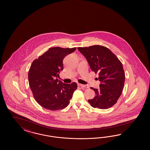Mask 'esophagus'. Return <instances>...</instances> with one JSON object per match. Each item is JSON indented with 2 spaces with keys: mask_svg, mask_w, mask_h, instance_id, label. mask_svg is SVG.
I'll use <instances>...</instances> for the list:
<instances>
[{
  "mask_svg": "<svg viewBox=\"0 0 150 150\" xmlns=\"http://www.w3.org/2000/svg\"><path fill=\"white\" fill-rule=\"evenodd\" d=\"M78 86L81 87L82 88H88L89 87L88 85H82L80 83H78Z\"/></svg>",
  "mask_w": 150,
  "mask_h": 150,
  "instance_id": "34e87169",
  "label": "esophagus"
}]
</instances>
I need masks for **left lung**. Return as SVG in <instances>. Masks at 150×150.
<instances>
[{
    "label": "left lung",
    "mask_w": 150,
    "mask_h": 150,
    "mask_svg": "<svg viewBox=\"0 0 150 150\" xmlns=\"http://www.w3.org/2000/svg\"><path fill=\"white\" fill-rule=\"evenodd\" d=\"M77 49L86 58L91 70L98 73L100 82L99 90L91 87L96 96L88 102L93 108H110L117 103L124 88L125 76L122 63L111 50L102 45Z\"/></svg>",
    "instance_id": "left-lung-1"
}]
</instances>
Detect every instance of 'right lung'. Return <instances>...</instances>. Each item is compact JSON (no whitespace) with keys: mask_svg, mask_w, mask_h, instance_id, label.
<instances>
[{"mask_svg":"<svg viewBox=\"0 0 150 150\" xmlns=\"http://www.w3.org/2000/svg\"><path fill=\"white\" fill-rule=\"evenodd\" d=\"M76 48L52 47L34 60L28 77L34 98L43 108L50 110L63 109L69 104L77 83H64L57 77L63 70V60Z\"/></svg>","mask_w":150,"mask_h":150,"instance_id":"right-lung-1","label":"right lung"}]
</instances>
